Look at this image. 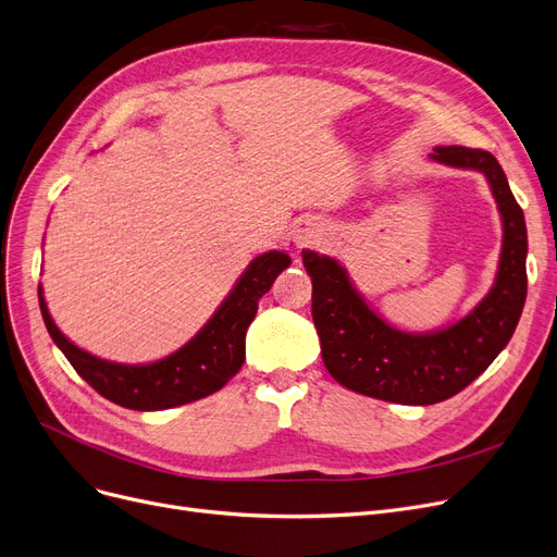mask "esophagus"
Returning a JSON list of instances; mask_svg holds the SVG:
<instances>
[{"label":"esophagus","mask_w":557,"mask_h":557,"mask_svg":"<svg viewBox=\"0 0 557 557\" xmlns=\"http://www.w3.org/2000/svg\"><path fill=\"white\" fill-rule=\"evenodd\" d=\"M321 234H323L321 225H319L317 221H311V219L298 221V225L294 227V240H296L298 248L313 246V244H317V240L321 238Z\"/></svg>","instance_id":"1"}]
</instances>
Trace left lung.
<instances>
[{
  "mask_svg": "<svg viewBox=\"0 0 557 557\" xmlns=\"http://www.w3.org/2000/svg\"><path fill=\"white\" fill-rule=\"evenodd\" d=\"M430 159L485 175L503 221L496 282L462 321L428 334L400 332L364 302L334 259L302 252L325 369L350 392L400 405H434L469 386L512 338L528 292L523 211L496 157L448 145Z\"/></svg>",
  "mask_w": 557,
  "mask_h": 557,
  "instance_id": "8db88e82",
  "label": "left lung"
}]
</instances>
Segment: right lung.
I'll list each match as a JSON object with an SVG mask.
<instances>
[{"instance_id":"obj_1","label":"right lung","mask_w":557,"mask_h":557,"mask_svg":"<svg viewBox=\"0 0 557 557\" xmlns=\"http://www.w3.org/2000/svg\"><path fill=\"white\" fill-rule=\"evenodd\" d=\"M292 263V257L280 250L263 252L250 261L246 273L238 277L232 294L221 302L209 323L190 338L186 346L152 364H115L95 357L61 334L47 311L42 288L38 286V302L47 332L67 357V361L95 392L107 400L157 412L200 400L232 380L246 359V332L252 323L259 298L273 286L275 277Z\"/></svg>"}]
</instances>
